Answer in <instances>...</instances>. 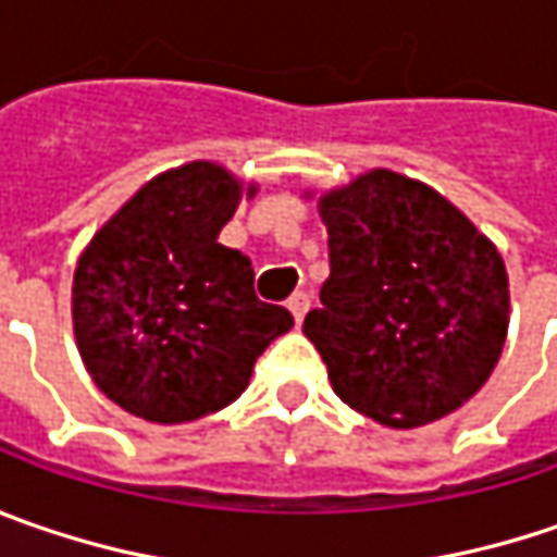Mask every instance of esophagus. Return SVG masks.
Instances as JSON below:
<instances>
[{
  "label": "esophagus",
  "mask_w": 557,
  "mask_h": 557,
  "mask_svg": "<svg viewBox=\"0 0 557 557\" xmlns=\"http://www.w3.org/2000/svg\"><path fill=\"white\" fill-rule=\"evenodd\" d=\"M286 308L293 311L296 324H302V318L308 314V308H311V299H308V293H293V296H289V302H286Z\"/></svg>",
  "instance_id": "34e87169"
}]
</instances>
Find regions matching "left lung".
<instances>
[{
    "instance_id": "left-lung-1",
    "label": "left lung",
    "mask_w": 557,
    "mask_h": 557,
    "mask_svg": "<svg viewBox=\"0 0 557 557\" xmlns=\"http://www.w3.org/2000/svg\"><path fill=\"white\" fill-rule=\"evenodd\" d=\"M318 211L330 277L302 330L333 393L396 430L461 408L508 336L511 296L496 243L433 186L389 168L321 193Z\"/></svg>"
}]
</instances>
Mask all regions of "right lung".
<instances>
[{"mask_svg":"<svg viewBox=\"0 0 557 557\" xmlns=\"http://www.w3.org/2000/svg\"><path fill=\"white\" fill-rule=\"evenodd\" d=\"M255 193L224 164L186 161L143 183L77 258V351L127 414L189 423L227 408L293 326L286 308L258 302L249 258L218 243Z\"/></svg>","mask_w":557,"mask_h":557,"instance_id":"add662e5","label":"right lung"}]
</instances>
